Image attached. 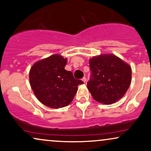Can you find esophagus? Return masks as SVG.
I'll return each mask as SVG.
<instances>
[{
  "instance_id": "1",
  "label": "esophagus",
  "mask_w": 151,
  "mask_h": 151,
  "mask_svg": "<svg viewBox=\"0 0 151 151\" xmlns=\"http://www.w3.org/2000/svg\"><path fill=\"white\" fill-rule=\"evenodd\" d=\"M82 81H83V82H84V83L86 82V78L85 77H83V78H82Z\"/></svg>"
}]
</instances>
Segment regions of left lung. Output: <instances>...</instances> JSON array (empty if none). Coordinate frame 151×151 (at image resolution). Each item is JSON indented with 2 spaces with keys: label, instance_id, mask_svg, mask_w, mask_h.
Segmentation results:
<instances>
[{
  "label": "left lung",
  "instance_id": "obj_1",
  "mask_svg": "<svg viewBox=\"0 0 151 151\" xmlns=\"http://www.w3.org/2000/svg\"><path fill=\"white\" fill-rule=\"evenodd\" d=\"M91 75L87 88L93 99L110 105L124 96L132 81V68L127 63L112 54L91 58Z\"/></svg>",
  "mask_w": 151,
  "mask_h": 151
}]
</instances>
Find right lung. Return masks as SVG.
<instances>
[{"label": "right lung", "instance_id": "add662e5", "mask_svg": "<svg viewBox=\"0 0 151 151\" xmlns=\"http://www.w3.org/2000/svg\"><path fill=\"white\" fill-rule=\"evenodd\" d=\"M68 59L52 55L38 61L29 72L30 85L37 99L51 108H60L72 102L78 86L83 83L65 70Z\"/></svg>", "mask_w": 151, "mask_h": 151}]
</instances>
